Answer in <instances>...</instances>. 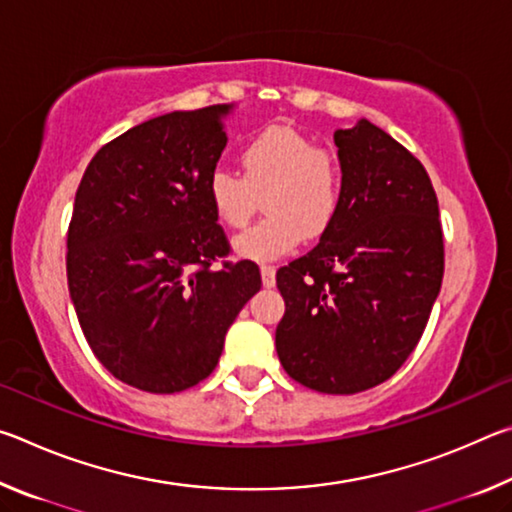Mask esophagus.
<instances>
[{"mask_svg":"<svg viewBox=\"0 0 512 512\" xmlns=\"http://www.w3.org/2000/svg\"><path fill=\"white\" fill-rule=\"evenodd\" d=\"M259 273H262V284L266 289L275 287V266L262 264V266H259Z\"/></svg>","mask_w":512,"mask_h":512,"instance_id":"1","label":"esophagus"}]
</instances>
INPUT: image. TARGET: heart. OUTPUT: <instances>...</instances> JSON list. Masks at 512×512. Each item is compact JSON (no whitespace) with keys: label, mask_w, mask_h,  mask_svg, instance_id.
<instances>
[{"label":"heart","mask_w":512,"mask_h":512,"mask_svg":"<svg viewBox=\"0 0 512 512\" xmlns=\"http://www.w3.org/2000/svg\"><path fill=\"white\" fill-rule=\"evenodd\" d=\"M239 164L241 176L216 169L207 178V201L228 228H244L264 194L266 216L235 239L239 255L257 262L282 257L305 235L318 237L332 225L343 194L334 149L291 126H271L244 144Z\"/></svg>","instance_id":"1"}]
</instances>
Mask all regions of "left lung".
<instances>
[{"mask_svg":"<svg viewBox=\"0 0 512 512\" xmlns=\"http://www.w3.org/2000/svg\"><path fill=\"white\" fill-rule=\"evenodd\" d=\"M343 194L316 248L277 271L282 368L318 393L368 391L400 370L445 271L438 198L413 153L368 119L334 133Z\"/></svg>","mask_w":512,"mask_h":512,"instance_id":"obj_1","label":"left lung"}]
</instances>
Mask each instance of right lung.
<instances>
[{
  "label": "right lung",
  "instance_id": "1",
  "mask_svg": "<svg viewBox=\"0 0 512 512\" xmlns=\"http://www.w3.org/2000/svg\"><path fill=\"white\" fill-rule=\"evenodd\" d=\"M230 108L144 121L101 146L76 189L69 296L101 366L146 393L210 377L225 332L262 287L257 264L223 262L230 244L207 201Z\"/></svg>",
  "mask_w": 512,
  "mask_h": 512
}]
</instances>
